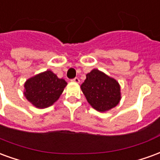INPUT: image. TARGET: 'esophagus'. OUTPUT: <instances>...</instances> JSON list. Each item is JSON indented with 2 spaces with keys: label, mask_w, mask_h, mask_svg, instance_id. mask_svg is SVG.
I'll list each match as a JSON object with an SVG mask.
<instances>
[{
  "label": "esophagus",
  "mask_w": 160,
  "mask_h": 160,
  "mask_svg": "<svg viewBox=\"0 0 160 160\" xmlns=\"http://www.w3.org/2000/svg\"><path fill=\"white\" fill-rule=\"evenodd\" d=\"M72 81H73V82H75V83H80V79L75 77V78H73V80H72Z\"/></svg>",
  "instance_id": "obj_1"
}]
</instances>
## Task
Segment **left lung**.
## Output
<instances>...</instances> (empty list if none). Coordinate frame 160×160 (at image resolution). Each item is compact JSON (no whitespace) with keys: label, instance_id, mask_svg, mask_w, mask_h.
<instances>
[{"label":"left lung","instance_id":"left-lung-1","mask_svg":"<svg viewBox=\"0 0 160 160\" xmlns=\"http://www.w3.org/2000/svg\"><path fill=\"white\" fill-rule=\"evenodd\" d=\"M80 88L87 102L96 111L104 112L116 107L121 100L120 85L117 80L98 69H92Z\"/></svg>","mask_w":160,"mask_h":160}]
</instances>
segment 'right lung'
I'll list each match as a JSON object with an SVG mask.
<instances>
[{
  "mask_svg": "<svg viewBox=\"0 0 160 160\" xmlns=\"http://www.w3.org/2000/svg\"><path fill=\"white\" fill-rule=\"evenodd\" d=\"M67 82L47 70L26 80L24 95L37 108L43 109L52 105L62 93Z\"/></svg>",
  "mask_w": 160,
  "mask_h": 160,
  "instance_id": "add662e5",
  "label": "right lung"
}]
</instances>
